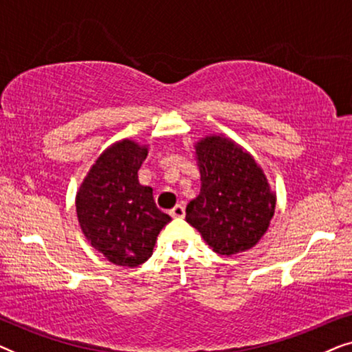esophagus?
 Here are the masks:
<instances>
[{
	"mask_svg": "<svg viewBox=\"0 0 352 352\" xmlns=\"http://www.w3.org/2000/svg\"><path fill=\"white\" fill-rule=\"evenodd\" d=\"M170 214L173 216V218H176V219L184 218V214H186V208H184V205H182V204H177V205L175 206V208H171Z\"/></svg>",
	"mask_w": 352,
	"mask_h": 352,
	"instance_id": "obj_1",
	"label": "esophagus"
}]
</instances>
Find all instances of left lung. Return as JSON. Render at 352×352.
<instances>
[{"mask_svg": "<svg viewBox=\"0 0 352 352\" xmlns=\"http://www.w3.org/2000/svg\"><path fill=\"white\" fill-rule=\"evenodd\" d=\"M195 151L201 189L187 205V223L218 254L230 256L254 247L276 208L263 170L226 138H206Z\"/></svg>", "mask_w": 352, "mask_h": 352, "instance_id": "obj_1", "label": "left lung"}]
</instances>
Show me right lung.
<instances>
[{
    "label": "right lung",
    "mask_w": 352,
    "mask_h": 352,
    "mask_svg": "<svg viewBox=\"0 0 352 352\" xmlns=\"http://www.w3.org/2000/svg\"><path fill=\"white\" fill-rule=\"evenodd\" d=\"M147 148L124 141L107 148L76 194V214L91 245L110 263L136 267L153 253L157 235L171 218L157 208L152 187L138 171Z\"/></svg>",
    "instance_id": "1"
}]
</instances>
